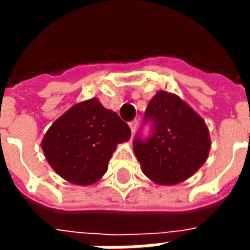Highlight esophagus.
<instances>
[{
  "mask_svg": "<svg viewBox=\"0 0 250 250\" xmlns=\"http://www.w3.org/2000/svg\"><path fill=\"white\" fill-rule=\"evenodd\" d=\"M128 125H130L131 132L134 134V132L136 131V128H138V120H132V122H130V123H128Z\"/></svg>",
  "mask_w": 250,
  "mask_h": 250,
  "instance_id": "1",
  "label": "esophagus"
}]
</instances>
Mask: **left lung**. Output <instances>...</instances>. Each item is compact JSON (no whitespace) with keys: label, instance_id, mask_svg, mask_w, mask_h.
I'll return each mask as SVG.
<instances>
[{"label":"left lung","instance_id":"left-lung-1","mask_svg":"<svg viewBox=\"0 0 250 250\" xmlns=\"http://www.w3.org/2000/svg\"><path fill=\"white\" fill-rule=\"evenodd\" d=\"M145 119L152 122V134L147 141L135 138L134 152L154 184H181L206 162L211 146L208 125L179 96L157 92Z\"/></svg>","mask_w":250,"mask_h":250}]
</instances>
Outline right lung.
Here are the masks:
<instances>
[{
    "instance_id": "obj_1",
    "label": "right lung",
    "mask_w": 250,
    "mask_h": 250,
    "mask_svg": "<svg viewBox=\"0 0 250 250\" xmlns=\"http://www.w3.org/2000/svg\"><path fill=\"white\" fill-rule=\"evenodd\" d=\"M130 136V127L118 114L92 98L72 105L55 120L41 147L62 179L88 186L103 177L116 146Z\"/></svg>"
}]
</instances>
